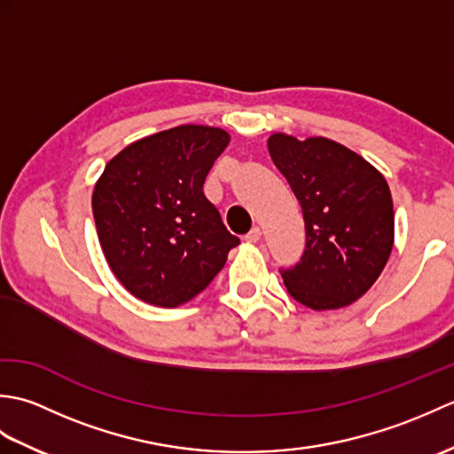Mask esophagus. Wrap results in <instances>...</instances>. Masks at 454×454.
Here are the masks:
<instances>
[{
	"label": "esophagus",
	"instance_id": "esophagus-1",
	"mask_svg": "<svg viewBox=\"0 0 454 454\" xmlns=\"http://www.w3.org/2000/svg\"><path fill=\"white\" fill-rule=\"evenodd\" d=\"M259 239H262V230H259L257 226L249 230V232L246 234V242H249V244H255V242H259Z\"/></svg>",
	"mask_w": 454,
	"mask_h": 454
}]
</instances>
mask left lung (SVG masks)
I'll return each instance as SVG.
<instances>
[{
	"instance_id": "left-lung-1",
	"label": "left lung",
	"mask_w": 454,
	"mask_h": 454,
	"mask_svg": "<svg viewBox=\"0 0 454 454\" xmlns=\"http://www.w3.org/2000/svg\"><path fill=\"white\" fill-rule=\"evenodd\" d=\"M269 153L302 207L306 247L281 269L288 294L312 310H335L361 298L380 277L394 244L387 179L359 153L322 137L277 132Z\"/></svg>"
}]
</instances>
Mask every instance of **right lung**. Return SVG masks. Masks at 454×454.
Here are the masks:
<instances>
[{
  "mask_svg": "<svg viewBox=\"0 0 454 454\" xmlns=\"http://www.w3.org/2000/svg\"><path fill=\"white\" fill-rule=\"evenodd\" d=\"M226 130L183 124L119 152L93 189L105 259L140 301L176 308L210 285L239 239L202 183L228 146Z\"/></svg>",
  "mask_w": 454,
  "mask_h": 454,
  "instance_id": "1",
  "label": "right lung"
}]
</instances>
